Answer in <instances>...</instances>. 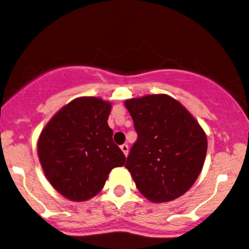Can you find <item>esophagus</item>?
Wrapping results in <instances>:
<instances>
[{"instance_id": "obj_1", "label": "esophagus", "mask_w": 249, "mask_h": 249, "mask_svg": "<svg viewBox=\"0 0 249 249\" xmlns=\"http://www.w3.org/2000/svg\"><path fill=\"white\" fill-rule=\"evenodd\" d=\"M120 148H122V151L124 152L125 156H127V153H129V146H127L126 143H123V145L120 146Z\"/></svg>"}]
</instances>
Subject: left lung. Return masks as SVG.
Instances as JSON below:
<instances>
[{
    "instance_id": "8db88e82",
    "label": "left lung",
    "mask_w": 249,
    "mask_h": 249,
    "mask_svg": "<svg viewBox=\"0 0 249 249\" xmlns=\"http://www.w3.org/2000/svg\"><path fill=\"white\" fill-rule=\"evenodd\" d=\"M138 132L125 167L139 192L153 203L184 194L205 161L208 141L192 114L166 94L125 102Z\"/></svg>"
}]
</instances>
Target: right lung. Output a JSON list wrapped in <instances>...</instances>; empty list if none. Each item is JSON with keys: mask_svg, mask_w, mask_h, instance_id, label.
<instances>
[{"mask_svg": "<svg viewBox=\"0 0 249 249\" xmlns=\"http://www.w3.org/2000/svg\"><path fill=\"white\" fill-rule=\"evenodd\" d=\"M111 106L94 97L70 102L48 123L38 142L41 167L65 198L85 201L98 194L109 172L125 163L108 126Z\"/></svg>", "mask_w": 249, "mask_h": 249, "instance_id": "1", "label": "right lung"}]
</instances>
